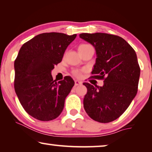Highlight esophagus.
Instances as JSON below:
<instances>
[{
  "label": "esophagus",
  "instance_id": "1",
  "mask_svg": "<svg viewBox=\"0 0 152 152\" xmlns=\"http://www.w3.org/2000/svg\"><path fill=\"white\" fill-rule=\"evenodd\" d=\"M81 84H82V83H81V81H79L77 80L75 81V87H76V86H79V85H81Z\"/></svg>",
  "mask_w": 152,
  "mask_h": 152
}]
</instances>
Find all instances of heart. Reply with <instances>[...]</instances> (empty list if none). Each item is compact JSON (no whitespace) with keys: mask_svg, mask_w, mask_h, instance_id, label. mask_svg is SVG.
<instances>
[{"mask_svg":"<svg viewBox=\"0 0 152 152\" xmlns=\"http://www.w3.org/2000/svg\"><path fill=\"white\" fill-rule=\"evenodd\" d=\"M87 45H88L87 44H82V45H80L79 47V50H80L81 48H85V47H86ZM82 73H83V71H81V70H79V69H74L72 71V73H73V75L77 78H80L82 76Z\"/></svg>","mask_w":152,"mask_h":152,"instance_id":"b5f03b06","label":"heart"}]
</instances>
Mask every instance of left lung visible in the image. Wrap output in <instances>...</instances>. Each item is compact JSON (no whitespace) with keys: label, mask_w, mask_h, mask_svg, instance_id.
I'll return each mask as SVG.
<instances>
[{"label":"left lung","mask_w":152,"mask_h":152,"mask_svg":"<svg viewBox=\"0 0 152 152\" xmlns=\"http://www.w3.org/2000/svg\"><path fill=\"white\" fill-rule=\"evenodd\" d=\"M96 52V60L90 78L104 81V85L83 84L88 92L84 109L92 120L109 123L122 115L135 97L140 66L135 51L122 37L107 33H82Z\"/></svg>","instance_id":"obj_1"}]
</instances>
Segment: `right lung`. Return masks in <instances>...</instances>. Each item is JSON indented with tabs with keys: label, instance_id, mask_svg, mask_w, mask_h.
Segmentation results:
<instances>
[{
	"label": "right lung",
	"instance_id": "1",
	"mask_svg": "<svg viewBox=\"0 0 152 152\" xmlns=\"http://www.w3.org/2000/svg\"><path fill=\"white\" fill-rule=\"evenodd\" d=\"M77 34L46 32L22 46L14 62V88L23 108L41 121L58 118L75 82L71 77L56 82L51 74L62 61L65 50Z\"/></svg>",
	"mask_w": 152,
	"mask_h": 152
}]
</instances>
